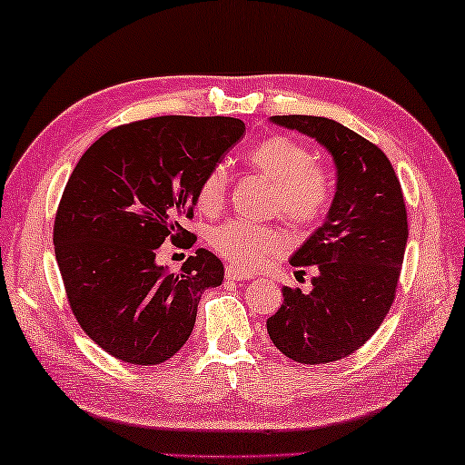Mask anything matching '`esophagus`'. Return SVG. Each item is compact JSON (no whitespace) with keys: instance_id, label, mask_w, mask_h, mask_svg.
I'll return each instance as SVG.
<instances>
[{"instance_id":"obj_1","label":"esophagus","mask_w":465,"mask_h":465,"mask_svg":"<svg viewBox=\"0 0 465 465\" xmlns=\"http://www.w3.org/2000/svg\"><path fill=\"white\" fill-rule=\"evenodd\" d=\"M224 275H226V280H232V282H242V280H249V278H251L249 273H245L242 270H239V267H234L232 263H231V265H226V272H224Z\"/></svg>"}]
</instances>
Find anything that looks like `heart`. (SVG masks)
I'll list each match as a JSON object with an SVG mask.
<instances>
[{
    "label": "heart",
    "instance_id": "1",
    "mask_svg": "<svg viewBox=\"0 0 465 465\" xmlns=\"http://www.w3.org/2000/svg\"><path fill=\"white\" fill-rule=\"evenodd\" d=\"M251 169L273 182L272 208L280 210L296 226H312L327 214L332 198L329 171L312 161L304 144L290 136H267L247 153ZM228 193V171L214 165L198 187V208L206 214L223 210ZM210 245L242 272H255L290 247V237L282 226L251 224L228 220L210 232Z\"/></svg>",
    "mask_w": 465,
    "mask_h": 465
}]
</instances>
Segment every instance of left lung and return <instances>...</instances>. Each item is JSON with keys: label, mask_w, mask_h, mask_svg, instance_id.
I'll use <instances>...</instances> for the list:
<instances>
[{"label": "left lung", "mask_w": 465, "mask_h": 465, "mask_svg": "<svg viewBox=\"0 0 465 465\" xmlns=\"http://www.w3.org/2000/svg\"><path fill=\"white\" fill-rule=\"evenodd\" d=\"M272 122L331 153L337 192L322 226L290 259L298 270L314 265L311 294L283 288L267 332L298 363L343 360L365 345L394 302L409 239L402 187L381 149L339 122L296 114Z\"/></svg>", "instance_id": "8db88e82"}]
</instances>
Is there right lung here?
Segmentation results:
<instances>
[{
    "label": "right lung",
    "mask_w": 465,
    "mask_h": 465,
    "mask_svg": "<svg viewBox=\"0 0 465 465\" xmlns=\"http://www.w3.org/2000/svg\"><path fill=\"white\" fill-rule=\"evenodd\" d=\"M245 134L239 118L159 116L105 133L73 169L54 216V255L85 335L116 360L157 365L190 339L203 290L224 267L198 249L182 272L157 265L187 239L203 175Z\"/></svg>",
    "instance_id": "add662e5"
}]
</instances>
